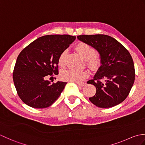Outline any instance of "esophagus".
Returning a JSON list of instances; mask_svg holds the SVG:
<instances>
[{
  "label": "esophagus",
  "instance_id": "esophagus-1",
  "mask_svg": "<svg viewBox=\"0 0 145 145\" xmlns=\"http://www.w3.org/2000/svg\"><path fill=\"white\" fill-rule=\"evenodd\" d=\"M76 84H77L80 87H84V86L85 85V83H78V82H75Z\"/></svg>",
  "mask_w": 145,
  "mask_h": 145
}]
</instances>
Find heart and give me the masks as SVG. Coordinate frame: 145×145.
<instances>
[{"mask_svg":"<svg viewBox=\"0 0 145 145\" xmlns=\"http://www.w3.org/2000/svg\"><path fill=\"white\" fill-rule=\"evenodd\" d=\"M76 50L80 56L86 61L87 65L92 69H95L99 66L100 59L98 55H95V49L86 43L80 42L76 45ZM67 51L64 50L60 54L58 59V65L63 67L65 65V58ZM88 76V73L86 71H76L73 70H67L61 73L60 77L63 80L72 82H80Z\"/></svg>","mask_w":145,"mask_h":145,"instance_id":"b5f03b06","label":"heart"}]
</instances>
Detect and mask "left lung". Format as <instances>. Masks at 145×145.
<instances>
[{
	"instance_id": "obj_1",
	"label": "left lung",
	"mask_w": 145,
	"mask_h": 145,
	"mask_svg": "<svg viewBox=\"0 0 145 145\" xmlns=\"http://www.w3.org/2000/svg\"><path fill=\"white\" fill-rule=\"evenodd\" d=\"M77 38L91 46L100 56L101 66L88 84L96 87V93L89 98L100 108H111L121 103L133 87L135 72L130 54L116 39L102 35H82Z\"/></svg>"
}]
</instances>
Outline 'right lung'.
<instances>
[{"instance_id": "right-lung-1", "label": "right lung", "mask_w": 145, "mask_h": 145, "mask_svg": "<svg viewBox=\"0 0 145 145\" xmlns=\"http://www.w3.org/2000/svg\"><path fill=\"white\" fill-rule=\"evenodd\" d=\"M75 39L69 35H45L22 50L15 65L13 80L24 103L35 108H44L57 100L67 82L51 84L45 76L58 74V57Z\"/></svg>"}]
</instances>
